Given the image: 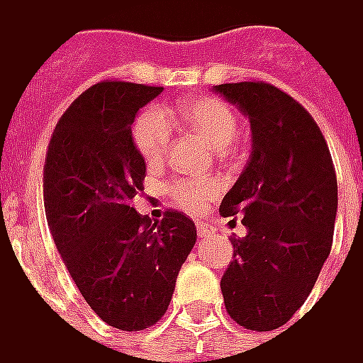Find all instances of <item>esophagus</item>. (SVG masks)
<instances>
[{"instance_id":"esophagus-1","label":"esophagus","mask_w":363,"mask_h":363,"mask_svg":"<svg viewBox=\"0 0 363 363\" xmlns=\"http://www.w3.org/2000/svg\"><path fill=\"white\" fill-rule=\"evenodd\" d=\"M213 235H216V232L211 230L210 225H206V223H198V238H199V240L208 242V240H213Z\"/></svg>"}]
</instances>
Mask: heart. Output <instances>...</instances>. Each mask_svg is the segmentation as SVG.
I'll list each match as a JSON object with an SVG mask.
<instances>
[{
  "mask_svg": "<svg viewBox=\"0 0 363 363\" xmlns=\"http://www.w3.org/2000/svg\"><path fill=\"white\" fill-rule=\"evenodd\" d=\"M179 113L191 130L199 133L213 147H223L232 142L238 131V119L232 109L218 97H198L182 104ZM174 135L172 118L164 109L152 106L143 109L133 121V145L145 162H162ZM167 191L177 208L199 213L210 199L220 191V184L211 177H179L169 182Z\"/></svg>",
  "mask_w": 363,
  "mask_h": 363,
  "instance_id": "obj_1",
  "label": "heart"
}]
</instances>
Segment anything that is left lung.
Returning <instances> with one entry per match:
<instances>
[{"mask_svg":"<svg viewBox=\"0 0 363 363\" xmlns=\"http://www.w3.org/2000/svg\"><path fill=\"white\" fill-rule=\"evenodd\" d=\"M252 125V155L221 199L242 213L244 238L221 278L225 310L245 330H278L310 296L334 238L337 179L318 123L294 97L264 82L213 87Z\"/></svg>","mask_w":363,"mask_h":363,"instance_id":"obj_1","label":"left lung"}]
</instances>
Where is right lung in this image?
<instances>
[{"label":"right lung","mask_w":363,"mask_h":363,"mask_svg":"<svg viewBox=\"0 0 363 363\" xmlns=\"http://www.w3.org/2000/svg\"><path fill=\"white\" fill-rule=\"evenodd\" d=\"M162 91L130 82L91 85L57 121L43 167L45 218L63 264L89 308L123 332L162 320L198 238L182 211L152 223L131 208L145 179L131 125Z\"/></svg>","instance_id":"right-lung-1"}]
</instances>
